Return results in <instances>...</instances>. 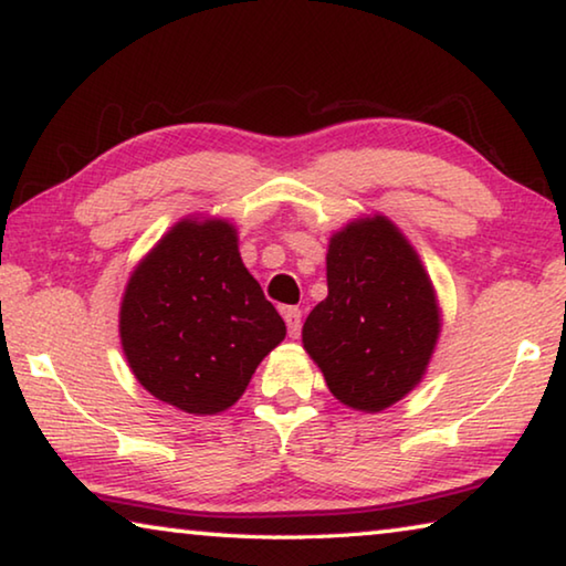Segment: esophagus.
Wrapping results in <instances>:
<instances>
[{
  "instance_id": "esophagus-1",
  "label": "esophagus",
  "mask_w": 566,
  "mask_h": 566,
  "mask_svg": "<svg viewBox=\"0 0 566 566\" xmlns=\"http://www.w3.org/2000/svg\"><path fill=\"white\" fill-rule=\"evenodd\" d=\"M282 317L286 322V329H290V337L292 339L300 337V332H302V310H300V306H284Z\"/></svg>"
}]
</instances>
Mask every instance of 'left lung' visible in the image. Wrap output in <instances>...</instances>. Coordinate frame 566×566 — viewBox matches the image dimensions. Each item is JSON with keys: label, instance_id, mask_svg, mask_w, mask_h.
<instances>
[{"label": "left lung", "instance_id": "left-lung-1", "mask_svg": "<svg viewBox=\"0 0 566 566\" xmlns=\"http://www.w3.org/2000/svg\"><path fill=\"white\" fill-rule=\"evenodd\" d=\"M327 300L302 342L342 405L381 411L424 377L439 337L434 286L387 217L349 222L329 239Z\"/></svg>", "mask_w": 566, "mask_h": 566}]
</instances>
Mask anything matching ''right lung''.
I'll use <instances>...</instances> for the list:
<instances>
[{
  "instance_id": "add662e5",
  "label": "right lung",
  "mask_w": 566,
  "mask_h": 566,
  "mask_svg": "<svg viewBox=\"0 0 566 566\" xmlns=\"http://www.w3.org/2000/svg\"><path fill=\"white\" fill-rule=\"evenodd\" d=\"M284 334L224 219L171 227L132 272L119 310L139 385L197 417L232 407Z\"/></svg>"
}]
</instances>
